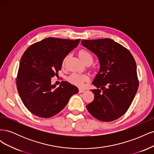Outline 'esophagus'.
Wrapping results in <instances>:
<instances>
[{"mask_svg": "<svg viewBox=\"0 0 154 154\" xmlns=\"http://www.w3.org/2000/svg\"><path fill=\"white\" fill-rule=\"evenodd\" d=\"M85 91V89H83V88H80V89H79V92L80 93L84 92Z\"/></svg>", "mask_w": 154, "mask_h": 154, "instance_id": "obj_1", "label": "esophagus"}]
</instances>
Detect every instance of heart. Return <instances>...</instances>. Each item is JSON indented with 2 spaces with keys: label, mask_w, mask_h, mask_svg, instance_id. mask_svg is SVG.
Returning <instances> with one entry per match:
<instances>
[{
  "label": "heart",
  "mask_w": 154,
  "mask_h": 154,
  "mask_svg": "<svg viewBox=\"0 0 154 154\" xmlns=\"http://www.w3.org/2000/svg\"><path fill=\"white\" fill-rule=\"evenodd\" d=\"M79 57H80V58L83 62H85L88 60H92V54L88 52V51L84 49H82L79 51ZM67 57V56H66V57L63 58L62 62L63 66L65 64V62H66ZM88 79H89V78H88V76L86 75V74L74 72L69 76L68 80L69 82H71L74 85L79 87H82L85 82L88 80Z\"/></svg>",
  "instance_id": "1"
}]
</instances>
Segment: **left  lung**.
Instances as JSON below:
<instances>
[{"instance_id": "1", "label": "left lung", "mask_w": 154, "mask_h": 154, "mask_svg": "<svg viewBox=\"0 0 154 154\" xmlns=\"http://www.w3.org/2000/svg\"><path fill=\"white\" fill-rule=\"evenodd\" d=\"M82 44L99 59L100 67L91 90L94 98L87 105L101 122H112L128 109L139 87L136 63L130 51L110 38L82 40Z\"/></svg>"}]
</instances>
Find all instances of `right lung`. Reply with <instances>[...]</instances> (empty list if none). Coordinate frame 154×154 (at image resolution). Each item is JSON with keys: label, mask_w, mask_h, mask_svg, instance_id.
Instances as JSON below:
<instances>
[{"label": "right lung", "mask_w": 154, "mask_h": 154, "mask_svg": "<svg viewBox=\"0 0 154 154\" xmlns=\"http://www.w3.org/2000/svg\"><path fill=\"white\" fill-rule=\"evenodd\" d=\"M80 40L49 37L27 49L20 60L17 87L20 98L31 113L49 118L60 112L78 88L67 82L58 88L51 78L61 70L63 58L76 48Z\"/></svg>", "instance_id": "obj_1"}]
</instances>
